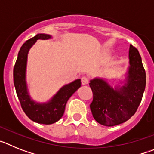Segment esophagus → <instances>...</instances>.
<instances>
[{
	"instance_id": "esophagus-1",
	"label": "esophagus",
	"mask_w": 154,
	"mask_h": 154,
	"mask_svg": "<svg viewBox=\"0 0 154 154\" xmlns=\"http://www.w3.org/2000/svg\"><path fill=\"white\" fill-rule=\"evenodd\" d=\"M89 79L86 76H82L81 78V82L82 85H86V84L89 83Z\"/></svg>"
}]
</instances>
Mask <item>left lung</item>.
<instances>
[{
	"label": "left lung",
	"mask_w": 154,
	"mask_h": 154,
	"mask_svg": "<svg viewBox=\"0 0 154 154\" xmlns=\"http://www.w3.org/2000/svg\"><path fill=\"white\" fill-rule=\"evenodd\" d=\"M129 58L130 66L123 86L113 89L101 79L89 83L93 93L90 109L99 124L112 126L124 123L135 114L140 104L146 87V72L138 50L131 45Z\"/></svg>",
	"instance_id": "left-lung-1"
}]
</instances>
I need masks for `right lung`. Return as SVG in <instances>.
I'll list each match as a JSON object with an SVG mask.
<instances>
[{
	"label": "right lung",
	"instance_id": "1",
	"mask_svg": "<svg viewBox=\"0 0 154 154\" xmlns=\"http://www.w3.org/2000/svg\"><path fill=\"white\" fill-rule=\"evenodd\" d=\"M50 38V35L39 34L24 42L19 51L13 71L14 84L23 111L34 122L46 125L52 124L62 118L67 101L81 86V80L77 79L62 87L49 103L38 104L31 100L25 82L28 51L38 39H48Z\"/></svg>",
	"mask_w": 154,
	"mask_h": 154
}]
</instances>
